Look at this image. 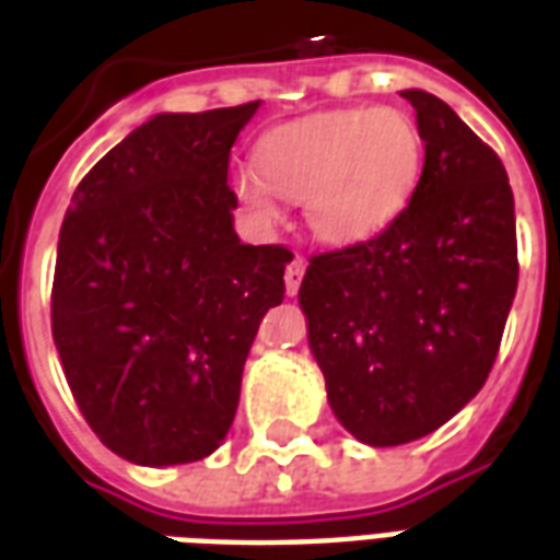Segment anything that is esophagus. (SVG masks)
<instances>
[{"instance_id":"34e87169","label":"esophagus","mask_w":560,"mask_h":560,"mask_svg":"<svg viewBox=\"0 0 560 560\" xmlns=\"http://www.w3.org/2000/svg\"><path fill=\"white\" fill-rule=\"evenodd\" d=\"M303 276H305V257L296 255L291 264H288V269H284V288H288L291 296L300 291V281H303Z\"/></svg>"}]
</instances>
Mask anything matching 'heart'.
Segmentation results:
<instances>
[{
    "label": "heart",
    "mask_w": 560,
    "mask_h": 560,
    "mask_svg": "<svg viewBox=\"0 0 560 560\" xmlns=\"http://www.w3.org/2000/svg\"><path fill=\"white\" fill-rule=\"evenodd\" d=\"M257 173L233 188L257 215L281 200L303 203L308 228L336 245L363 243L408 207L422 171V135L399 107H348L269 131L257 143Z\"/></svg>",
    "instance_id": "obj_1"
}]
</instances>
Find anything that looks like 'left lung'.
Returning a JSON list of instances; mask_svg holds the SVG:
<instances>
[{
    "label": "left lung",
    "mask_w": 560,
    "mask_h": 560,
    "mask_svg": "<svg viewBox=\"0 0 560 560\" xmlns=\"http://www.w3.org/2000/svg\"><path fill=\"white\" fill-rule=\"evenodd\" d=\"M411 203L363 243L308 257L300 305L339 422L372 446L425 438L486 384L516 296V209L498 152L422 90Z\"/></svg>",
    "instance_id": "1"
}]
</instances>
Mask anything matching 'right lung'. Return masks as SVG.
I'll return each instance as SVG.
<instances>
[{
    "mask_svg": "<svg viewBox=\"0 0 560 560\" xmlns=\"http://www.w3.org/2000/svg\"><path fill=\"white\" fill-rule=\"evenodd\" d=\"M257 104L159 114L80 179L59 231L50 327L83 420L135 465L224 441L284 245L233 231L231 147Z\"/></svg>",
    "mask_w": 560,
    "mask_h": 560,
    "instance_id": "1",
    "label": "right lung"
}]
</instances>
